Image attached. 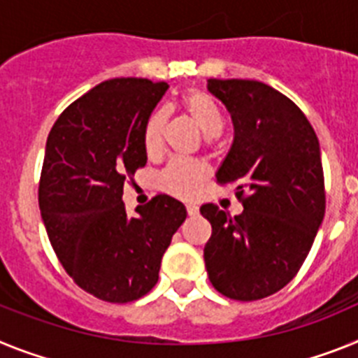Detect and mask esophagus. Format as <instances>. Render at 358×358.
I'll return each mask as SVG.
<instances>
[{"instance_id":"1","label":"esophagus","mask_w":358,"mask_h":358,"mask_svg":"<svg viewBox=\"0 0 358 358\" xmlns=\"http://www.w3.org/2000/svg\"><path fill=\"white\" fill-rule=\"evenodd\" d=\"M185 207H187V214H189V216H196V214H198V205L187 203V205H185Z\"/></svg>"}]
</instances>
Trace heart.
Returning a JSON list of instances; mask_svg holds the SVG:
<instances>
[{"mask_svg": "<svg viewBox=\"0 0 358 358\" xmlns=\"http://www.w3.org/2000/svg\"><path fill=\"white\" fill-rule=\"evenodd\" d=\"M183 110L194 120L205 136L214 138L223 131L222 111L214 104L209 95H205L200 90H189L182 97ZM167 124V111L164 108L149 115L144 126V149L149 157H157L164 149V131ZM207 176V167L200 162L191 160H173L160 173L158 183L164 191L182 198H192L198 194L201 182Z\"/></svg>", "mask_w": 358, "mask_h": 358, "instance_id": "heart-1", "label": "heart"}]
</instances>
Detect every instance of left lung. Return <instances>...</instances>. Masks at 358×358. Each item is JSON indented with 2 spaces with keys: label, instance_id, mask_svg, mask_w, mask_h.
Here are the masks:
<instances>
[{
  "label": "left lung",
  "instance_id": "obj_1",
  "mask_svg": "<svg viewBox=\"0 0 358 358\" xmlns=\"http://www.w3.org/2000/svg\"><path fill=\"white\" fill-rule=\"evenodd\" d=\"M225 106L234 138L216 171L236 183L243 213L229 217L200 207L213 227L203 248L213 287L236 301H257L294 279L308 256L326 209L319 141L303 111L259 80L209 79Z\"/></svg>",
  "mask_w": 358,
  "mask_h": 358
}]
</instances>
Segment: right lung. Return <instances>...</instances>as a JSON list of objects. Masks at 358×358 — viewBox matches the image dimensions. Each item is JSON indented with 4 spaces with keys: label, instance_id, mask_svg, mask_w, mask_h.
<instances>
[{
    "label": "right lung",
    "instance_id": "right-lung-1",
    "mask_svg": "<svg viewBox=\"0 0 358 358\" xmlns=\"http://www.w3.org/2000/svg\"><path fill=\"white\" fill-rule=\"evenodd\" d=\"M167 83L104 80L71 102L48 135L39 207L70 278L108 303L141 299L157 285L162 256L185 222L180 200L158 194L129 216L124 182L145 166L144 126Z\"/></svg>",
    "mask_w": 358,
    "mask_h": 358
}]
</instances>
